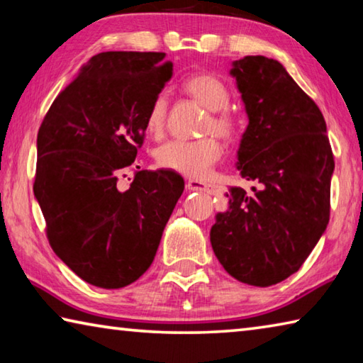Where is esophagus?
<instances>
[{
    "mask_svg": "<svg viewBox=\"0 0 363 363\" xmlns=\"http://www.w3.org/2000/svg\"><path fill=\"white\" fill-rule=\"evenodd\" d=\"M187 189L189 190H199V192H206V194H216L218 187L213 186V184H206L203 181H196V179H190L187 182Z\"/></svg>",
    "mask_w": 363,
    "mask_h": 363,
    "instance_id": "obj_1",
    "label": "esophagus"
}]
</instances>
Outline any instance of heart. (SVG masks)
<instances>
[{"instance_id":"heart-1","label":"heart","mask_w":363,"mask_h":363,"mask_svg":"<svg viewBox=\"0 0 363 363\" xmlns=\"http://www.w3.org/2000/svg\"><path fill=\"white\" fill-rule=\"evenodd\" d=\"M182 89L208 110L201 133H214L223 139H229L235 134L238 121L235 113L227 107L230 93L223 79L213 73H195L182 83ZM167 112V96L157 94L145 115L147 133H150L152 136L162 134ZM220 157H223V149L211 136L196 140H168L155 152L160 167L194 179H205Z\"/></svg>"}]
</instances>
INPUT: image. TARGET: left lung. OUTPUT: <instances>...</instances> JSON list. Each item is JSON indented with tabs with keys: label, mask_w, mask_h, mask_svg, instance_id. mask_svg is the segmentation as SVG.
<instances>
[{
	"label": "left lung",
	"mask_w": 363,
	"mask_h": 363,
	"mask_svg": "<svg viewBox=\"0 0 363 363\" xmlns=\"http://www.w3.org/2000/svg\"><path fill=\"white\" fill-rule=\"evenodd\" d=\"M230 73L250 120L238 169L256 186L230 189L210 240L233 279L270 286L298 272L327 229L335 158L320 108L284 65L247 56Z\"/></svg>",
	"instance_id": "1"
}]
</instances>
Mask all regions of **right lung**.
<instances>
[{"label":"right lung","instance_id":"1","mask_svg":"<svg viewBox=\"0 0 363 363\" xmlns=\"http://www.w3.org/2000/svg\"><path fill=\"white\" fill-rule=\"evenodd\" d=\"M164 52H101L54 99L38 130L33 192L49 245L79 279L101 288L136 281L155 257L182 195L171 169L116 182L144 144L145 115L173 77Z\"/></svg>","mask_w":363,"mask_h":363}]
</instances>
